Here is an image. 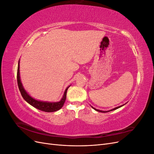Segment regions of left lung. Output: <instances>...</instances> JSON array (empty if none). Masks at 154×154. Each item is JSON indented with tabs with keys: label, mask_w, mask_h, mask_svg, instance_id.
Wrapping results in <instances>:
<instances>
[{
	"label": "left lung",
	"mask_w": 154,
	"mask_h": 154,
	"mask_svg": "<svg viewBox=\"0 0 154 154\" xmlns=\"http://www.w3.org/2000/svg\"><path fill=\"white\" fill-rule=\"evenodd\" d=\"M126 104V103H125ZM125 104H124V105H121V106H117V107H116V108H114V109H111V110H107V111H104V110H98V109H95L94 107H93V106H91V107L93 109H94L95 110H96V111H97V112H110V111H112V110H116V109H119V108H120V107H122V106H123V105H125Z\"/></svg>",
	"instance_id": "8db88e82"
}]
</instances>
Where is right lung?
I'll list each match as a JSON object with an SVG mask.
<instances>
[{"instance_id":"right-lung-1","label":"right lung","mask_w":154,"mask_h":154,"mask_svg":"<svg viewBox=\"0 0 154 154\" xmlns=\"http://www.w3.org/2000/svg\"><path fill=\"white\" fill-rule=\"evenodd\" d=\"M17 83L18 88H19L20 92L21 93V95L23 97V98L26 101L30 104L31 106H34L35 108L38 109L40 110L46 112H56L60 109H62L63 106L65 101L66 100V95H67V91L69 87L71 86L69 85L66 88V89L65 90L63 97L62 99L59 101L57 102H49V101H43L37 100L33 97H31L28 93L26 92V91L24 89V87H23L22 83L21 82L20 76V60L18 61V69H17Z\"/></svg>"}]
</instances>
